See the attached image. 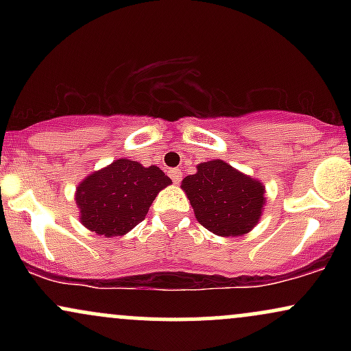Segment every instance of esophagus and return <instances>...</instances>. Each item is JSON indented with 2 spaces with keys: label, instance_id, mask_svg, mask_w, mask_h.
<instances>
[{
  "label": "esophagus",
  "instance_id": "esophagus-1",
  "mask_svg": "<svg viewBox=\"0 0 351 351\" xmlns=\"http://www.w3.org/2000/svg\"><path fill=\"white\" fill-rule=\"evenodd\" d=\"M170 178L173 180V183H180L181 171L176 170V168H173V170H170Z\"/></svg>",
  "mask_w": 351,
  "mask_h": 351
}]
</instances>
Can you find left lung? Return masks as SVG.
I'll list each match as a JSON object with an SVG mask.
<instances>
[{"mask_svg": "<svg viewBox=\"0 0 351 351\" xmlns=\"http://www.w3.org/2000/svg\"><path fill=\"white\" fill-rule=\"evenodd\" d=\"M196 219L213 234L237 237L259 223L265 206V186L224 160L199 163L195 175L181 181Z\"/></svg>", "mask_w": 351, "mask_h": 351, "instance_id": "left-lung-1", "label": "left lung"}]
</instances>
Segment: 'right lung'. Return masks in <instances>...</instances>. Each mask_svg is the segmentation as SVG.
Returning a JSON list of instances; mask_svg holds the SVG:
<instances>
[{
    "label": "right lung",
    "mask_w": 351,
    "mask_h": 351,
    "mask_svg": "<svg viewBox=\"0 0 351 351\" xmlns=\"http://www.w3.org/2000/svg\"><path fill=\"white\" fill-rule=\"evenodd\" d=\"M170 184L171 180L155 165L114 160L75 188L79 221L99 236H123L142 223L153 199Z\"/></svg>",
    "instance_id": "add662e5"
}]
</instances>
